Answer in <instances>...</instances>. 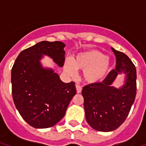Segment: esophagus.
Segmentation results:
<instances>
[{
  "label": "esophagus",
  "mask_w": 146,
  "mask_h": 146,
  "mask_svg": "<svg viewBox=\"0 0 146 146\" xmlns=\"http://www.w3.org/2000/svg\"><path fill=\"white\" fill-rule=\"evenodd\" d=\"M76 92H77V93H80V92H82V86H80V85H76Z\"/></svg>",
  "instance_id": "obj_1"
}]
</instances>
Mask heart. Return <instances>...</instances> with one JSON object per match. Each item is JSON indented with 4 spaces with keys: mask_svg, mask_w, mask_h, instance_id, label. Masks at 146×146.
<instances>
[{
    "mask_svg": "<svg viewBox=\"0 0 146 146\" xmlns=\"http://www.w3.org/2000/svg\"><path fill=\"white\" fill-rule=\"evenodd\" d=\"M64 71L68 75L74 76L76 69L83 70V79L90 84L102 82L111 70V62L103 53L97 50H89L79 53L73 60H66Z\"/></svg>",
    "mask_w": 146,
    "mask_h": 146,
    "instance_id": "1",
    "label": "heart"
}]
</instances>
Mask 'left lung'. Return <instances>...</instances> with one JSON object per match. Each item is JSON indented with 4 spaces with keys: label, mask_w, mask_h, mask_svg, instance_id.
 <instances>
[{
    "label": "left lung",
    "mask_w": 146,
    "mask_h": 146,
    "mask_svg": "<svg viewBox=\"0 0 146 146\" xmlns=\"http://www.w3.org/2000/svg\"><path fill=\"white\" fill-rule=\"evenodd\" d=\"M116 68L102 82L83 87L86 119L89 126L101 132L117 129L129 114L136 95V70L127 55L113 48ZM125 74V84L118 89L112 84L119 74Z\"/></svg>",
    "instance_id": "obj_1"
}]
</instances>
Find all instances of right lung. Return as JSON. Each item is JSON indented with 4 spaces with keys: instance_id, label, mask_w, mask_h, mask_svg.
Wrapping results in <instances>:
<instances>
[{
    "instance_id": "right-lung-1",
    "label": "right lung",
    "mask_w": 146,
    "mask_h": 146,
    "mask_svg": "<svg viewBox=\"0 0 146 146\" xmlns=\"http://www.w3.org/2000/svg\"><path fill=\"white\" fill-rule=\"evenodd\" d=\"M65 44L43 41L20 52L11 70L13 102L19 114L31 127L44 129L54 126L66 113L76 93L75 82H62L51 68L41 64L44 55L62 67Z\"/></svg>"
}]
</instances>
